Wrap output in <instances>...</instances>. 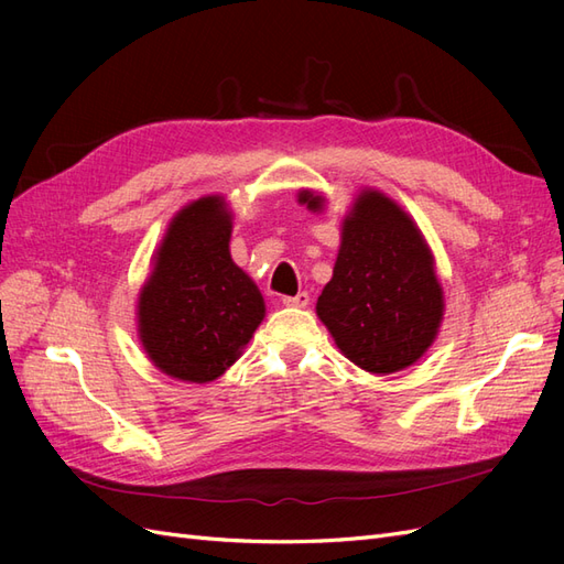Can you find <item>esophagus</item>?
Returning a JSON list of instances; mask_svg holds the SVG:
<instances>
[{"instance_id": "1", "label": "esophagus", "mask_w": 564, "mask_h": 564, "mask_svg": "<svg viewBox=\"0 0 564 564\" xmlns=\"http://www.w3.org/2000/svg\"><path fill=\"white\" fill-rule=\"evenodd\" d=\"M282 303L289 305V308H305V305L311 303V296H308V292H299L296 296H284Z\"/></svg>"}]
</instances>
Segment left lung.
<instances>
[{"label":"left lung","instance_id":"obj_1","mask_svg":"<svg viewBox=\"0 0 564 564\" xmlns=\"http://www.w3.org/2000/svg\"><path fill=\"white\" fill-rule=\"evenodd\" d=\"M299 202L319 212L324 199L301 191ZM442 315L445 296L419 226L383 193L362 191L344 218L317 317L350 362L392 373L433 346Z\"/></svg>","mask_w":564,"mask_h":564}]
</instances>
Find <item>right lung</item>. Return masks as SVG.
I'll list each match as a JSON object with an SVG mask.
<instances>
[{
  "label": "right lung",
  "instance_id": "obj_1",
  "mask_svg": "<svg viewBox=\"0 0 564 564\" xmlns=\"http://www.w3.org/2000/svg\"><path fill=\"white\" fill-rule=\"evenodd\" d=\"M232 214L212 195L166 228L139 296V336L158 369L191 383L218 379L265 317L259 286L230 259Z\"/></svg>",
  "mask_w": 564,
  "mask_h": 564
}]
</instances>
